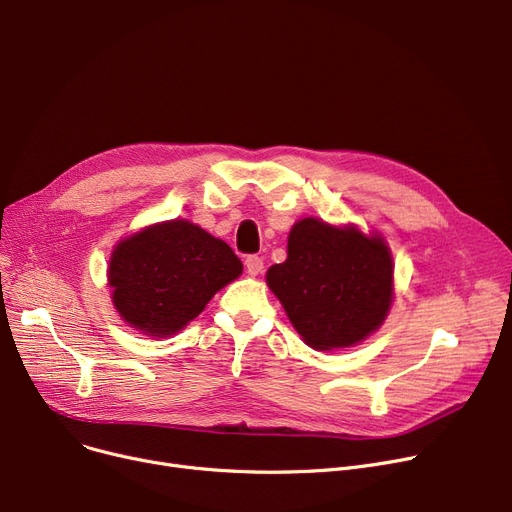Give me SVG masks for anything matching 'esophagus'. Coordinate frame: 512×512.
Returning <instances> with one entry per match:
<instances>
[{"label":"esophagus","mask_w":512,"mask_h":512,"mask_svg":"<svg viewBox=\"0 0 512 512\" xmlns=\"http://www.w3.org/2000/svg\"><path fill=\"white\" fill-rule=\"evenodd\" d=\"M245 269H247L249 276H259L263 271V259L259 255H249L245 259Z\"/></svg>","instance_id":"34e87169"}]
</instances>
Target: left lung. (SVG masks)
<instances>
[{
	"instance_id": "1",
	"label": "left lung",
	"mask_w": 512,
	"mask_h": 512,
	"mask_svg": "<svg viewBox=\"0 0 512 512\" xmlns=\"http://www.w3.org/2000/svg\"><path fill=\"white\" fill-rule=\"evenodd\" d=\"M265 282L304 339L319 352L356 346L377 331L393 304V257L379 232L302 218L288 234V257Z\"/></svg>"
}]
</instances>
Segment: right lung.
<instances>
[{"label":"right lung","mask_w":512,"mask_h":512,"mask_svg":"<svg viewBox=\"0 0 512 512\" xmlns=\"http://www.w3.org/2000/svg\"><path fill=\"white\" fill-rule=\"evenodd\" d=\"M241 274V259L224 241L183 218L121 238L107 269L119 317L154 339L177 335Z\"/></svg>","instance_id":"obj_1"}]
</instances>
